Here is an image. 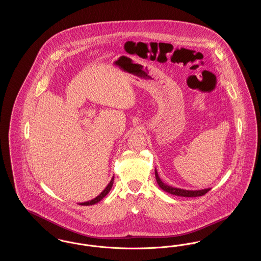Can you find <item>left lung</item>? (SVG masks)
Masks as SVG:
<instances>
[{
  "instance_id": "left-lung-1",
  "label": "left lung",
  "mask_w": 261,
  "mask_h": 261,
  "mask_svg": "<svg viewBox=\"0 0 261 261\" xmlns=\"http://www.w3.org/2000/svg\"><path fill=\"white\" fill-rule=\"evenodd\" d=\"M155 173V179H156V182L159 184V186L162 188L163 191L169 193V194H172L175 196H179V197H186V198H193V197H200V196H203L205 195L210 190L211 188L208 189H203V190H198V191H190V190H184V189H179V188H174L172 186H169V185H166L162 182L161 180V178L159 177V174L156 172V170L154 171Z\"/></svg>"
}]
</instances>
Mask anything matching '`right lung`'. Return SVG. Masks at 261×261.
Here are the masks:
<instances>
[{
	"label": "right lung",
	"mask_w": 261,
	"mask_h": 261,
	"mask_svg": "<svg viewBox=\"0 0 261 261\" xmlns=\"http://www.w3.org/2000/svg\"><path fill=\"white\" fill-rule=\"evenodd\" d=\"M113 180H114V177H112V180H111V182L109 183V185L106 187V189L99 194V196L97 197V198H95V199H92V200H89V201H86V202H81L80 204L81 205H93V204H95V203H98L100 199H103L109 193H110V191L112 190V185H113Z\"/></svg>",
	"instance_id": "add662e5"
}]
</instances>
